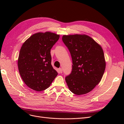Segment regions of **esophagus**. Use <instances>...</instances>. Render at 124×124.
Here are the masks:
<instances>
[{"mask_svg": "<svg viewBox=\"0 0 124 124\" xmlns=\"http://www.w3.org/2000/svg\"><path fill=\"white\" fill-rule=\"evenodd\" d=\"M59 73H62V68H59Z\"/></svg>", "mask_w": 124, "mask_h": 124, "instance_id": "1", "label": "esophagus"}]
</instances>
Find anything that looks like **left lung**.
I'll return each mask as SVG.
<instances>
[{"mask_svg":"<svg viewBox=\"0 0 124 124\" xmlns=\"http://www.w3.org/2000/svg\"><path fill=\"white\" fill-rule=\"evenodd\" d=\"M63 43L72 59V72L65 78L70 91L77 95L86 94L101 80L106 62L100 44L85 34L63 35Z\"/></svg>","mask_w":124,"mask_h":124,"instance_id":"8db88e82","label":"left lung"}]
</instances>
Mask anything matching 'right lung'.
Returning a JSON list of instances; mask_svg holds the SVG:
<instances>
[{
	"label": "right lung",
	"instance_id": "1",
	"mask_svg": "<svg viewBox=\"0 0 124 124\" xmlns=\"http://www.w3.org/2000/svg\"><path fill=\"white\" fill-rule=\"evenodd\" d=\"M59 35L50 31L33 34L22 44L17 65L25 84L40 92L48 88L58 73L51 65V49Z\"/></svg>",
	"mask_w": 124,
	"mask_h": 124
}]
</instances>
